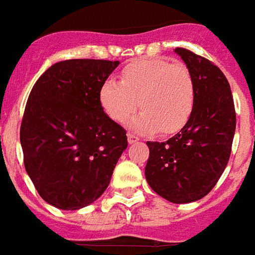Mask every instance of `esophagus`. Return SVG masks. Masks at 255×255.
<instances>
[{
  "mask_svg": "<svg viewBox=\"0 0 255 255\" xmlns=\"http://www.w3.org/2000/svg\"><path fill=\"white\" fill-rule=\"evenodd\" d=\"M127 137H128V143H129V144H132V143H136V141L139 140V137H137L135 133H131V132L128 133Z\"/></svg>",
  "mask_w": 255,
  "mask_h": 255,
  "instance_id": "34e87169",
  "label": "esophagus"
}]
</instances>
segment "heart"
<instances>
[{
    "label": "heart",
    "mask_w": 255,
    "mask_h": 255,
    "mask_svg": "<svg viewBox=\"0 0 255 255\" xmlns=\"http://www.w3.org/2000/svg\"><path fill=\"white\" fill-rule=\"evenodd\" d=\"M99 103L116 123H124L135 110L131 126L137 131L163 135L186 126L195 104V84L190 69L182 63L162 58L137 60L122 69L120 83L106 80L99 89Z\"/></svg>",
    "instance_id": "1"
}]
</instances>
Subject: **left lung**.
Here are the masks:
<instances>
[{"instance_id":"1","label":"left lung","mask_w":255,"mask_h":255,"mask_svg":"<svg viewBox=\"0 0 255 255\" xmlns=\"http://www.w3.org/2000/svg\"><path fill=\"white\" fill-rule=\"evenodd\" d=\"M195 84L190 119L167 141H147L145 179L172 203H190L207 195L223 174L236 132V108L226 76L210 60L176 48Z\"/></svg>"}]
</instances>
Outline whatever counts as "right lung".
<instances>
[{
	"label": "right lung",
	"mask_w": 255,
	"mask_h": 255,
	"mask_svg": "<svg viewBox=\"0 0 255 255\" xmlns=\"http://www.w3.org/2000/svg\"><path fill=\"white\" fill-rule=\"evenodd\" d=\"M119 61L76 58L53 64L33 85L19 129L25 170L40 197L79 210L106 191L127 148V132L99 103Z\"/></svg>",
	"instance_id": "add662e5"
}]
</instances>
